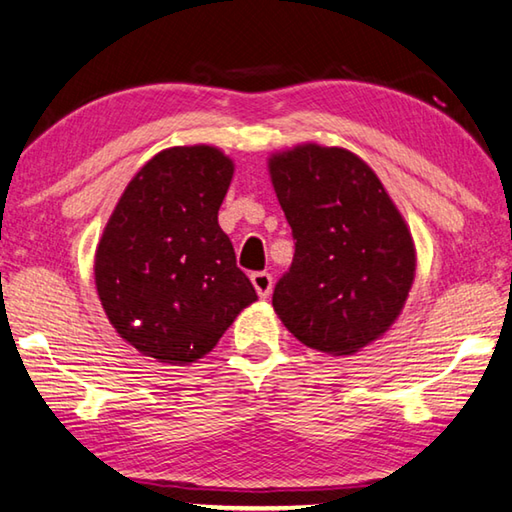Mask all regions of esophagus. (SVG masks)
Instances as JSON below:
<instances>
[{
	"instance_id": "obj_1",
	"label": "esophagus",
	"mask_w": 512,
	"mask_h": 512,
	"mask_svg": "<svg viewBox=\"0 0 512 512\" xmlns=\"http://www.w3.org/2000/svg\"><path fill=\"white\" fill-rule=\"evenodd\" d=\"M250 282H253V287L257 291L259 298H268L271 296V289H273V277L271 273H253L250 275Z\"/></svg>"
}]
</instances>
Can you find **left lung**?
I'll return each instance as SVG.
<instances>
[{"mask_svg":"<svg viewBox=\"0 0 512 512\" xmlns=\"http://www.w3.org/2000/svg\"><path fill=\"white\" fill-rule=\"evenodd\" d=\"M296 239L273 309L300 343L345 357L384 336L415 280L409 225L377 173L341 146L305 142L268 158Z\"/></svg>","mask_w":512,"mask_h":512,"instance_id":"8db88e82","label":"left lung"}]
</instances>
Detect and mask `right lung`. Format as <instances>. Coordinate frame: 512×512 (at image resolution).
Here are the masks:
<instances>
[{
	"instance_id": "right-lung-1",
	"label": "right lung",
	"mask_w": 512,
	"mask_h": 512,
	"mask_svg": "<svg viewBox=\"0 0 512 512\" xmlns=\"http://www.w3.org/2000/svg\"><path fill=\"white\" fill-rule=\"evenodd\" d=\"M235 162L210 144L171 146L144 164L112 210L94 253L110 325L144 357L203 359L257 300L219 225Z\"/></svg>"
}]
</instances>
